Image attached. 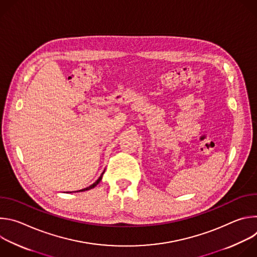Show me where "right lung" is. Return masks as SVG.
I'll return each mask as SVG.
<instances>
[{
  "label": "right lung",
  "instance_id": "right-lung-1",
  "mask_svg": "<svg viewBox=\"0 0 257 257\" xmlns=\"http://www.w3.org/2000/svg\"><path fill=\"white\" fill-rule=\"evenodd\" d=\"M103 173H104V172H102V174L100 175V177H99V178H98V179H97V180H96V181L93 183L92 185H90V186H88V187H86V188H84V189H82V190H79V191H85V190H89V189H92V188H94V187H95V186L98 184V183L100 182V180H101V178H102V175H103Z\"/></svg>",
  "mask_w": 257,
  "mask_h": 257
}]
</instances>
